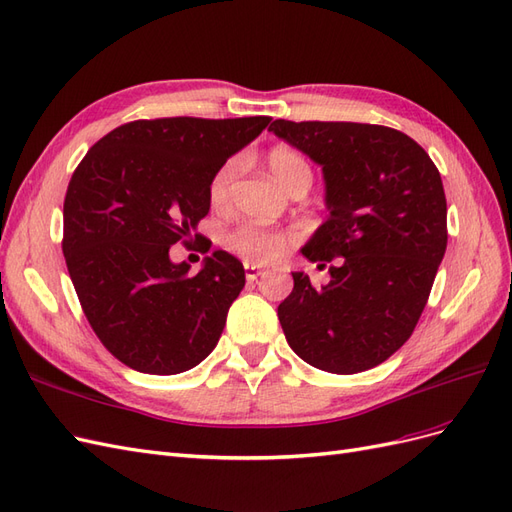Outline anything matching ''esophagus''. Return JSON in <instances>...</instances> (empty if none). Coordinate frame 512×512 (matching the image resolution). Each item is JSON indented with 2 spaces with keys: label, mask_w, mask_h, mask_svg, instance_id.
Instances as JSON below:
<instances>
[{
  "label": "esophagus",
  "mask_w": 512,
  "mask_h": 512,
  "mask_svg": "<svg viewBox=\"0 0 512 512\" xmlns=\"http://www.w3.org/2000/svg\"><path fill=\"white\" fill-rule=\"evenodd\" d=\"M243 267H245V277H247V282H254V280H258V275H262V271H265V269L256 267L254 262H243Z\"/></svg>",
  "instance_id": "34e87169"
}]
</instances>
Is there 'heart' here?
<instances>
[{"mask_svg":"<svg viewBox=\"0 0 512 512\" xmlns=\"http://www.w3.org/2000/svg\"><path fill=\"white\" fill-rule=\"evenodd\" d=\"M237 166L239 164L235 160H230L224 166H220L218 173L213 175L209 183V198L213 205H222L228 198L230 183L237 175ZM267 166L271 170V175L275 177V181L282 183L286 190L294 181H299L303 177L312 179L307 162L299 156V153H294L292 149H286V147L271 149L267 156ZM226 245L230 252H235L247 262H271L282 256L286 247V235L277 230L247 224L237 228L235 232H230Z\"/></svg>","mask_w":512,"mask_h":512,"instance_id":"1","label":"heart"}]
</instances>
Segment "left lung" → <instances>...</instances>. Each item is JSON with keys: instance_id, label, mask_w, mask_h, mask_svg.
Instances as JSON below:
<instances>
[{"instance_id": "8db88e82", "label": "left lung", "mask_w": 512, "mask_h": 512, "mask_svg": "<svg viewBox=\"0 0 512 512\" xmlns=\"http://www.w3.org/2000/svg\"><path fill=\"white\" fill-rule=\"evenodd\" d=\"M269 130L322 168L329 215L301 254L335 260L320 288L292 273L277 307L288 344L331 374L376 367L412 335L446 252L438 168L410 136L371 123L275 119Z\"/></svg>"}]
</instances>
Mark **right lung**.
Masks as SVG:
<instances>
[{
  "label": "right lung",
  "instance_id": "obj_1",
  "mask_svg": "<svg viewBox=\"0 0 512 512\" xmlns=\"http://www.w3.org/2000/svg\"><path fill=\"white\" fill-rule=\"evenodd\" d=\"M269 121H132L74 170L64 200L68 273L91 329L123 365L173 376L218 344L245 286L243 265L215 250L192 275L188 262L170 260V245L192 239L211 207L213 175Z\"/></svg>",
  "mask_w": 512,
  "mask_h": 512
}]
</instances>
